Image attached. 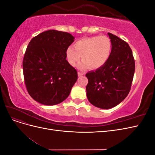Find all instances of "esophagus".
<instances>
[{
	"label": "esophagus",
	"instance_id": "34e87169",
	"mask_svg": "<svg viewBox=\"0 0 155 155\" xmlns=\"http://www.w3.org/2000/svg\"><path fill=\"white\" fill-rule=\"evenodd\" d=\"M78 76H83V75H84V73H82V72H78Z\"/></svg>",
	"mask_w": 155,
	"mask_h": 155
}]
</instances>
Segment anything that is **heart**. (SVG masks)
Returning <instances> with one entry per match:
<instances>
[{"instance_id": "1", "label": "heart", "mask_w": 155, "mask_h": 155, "mask_svg": "<svg viewBox=\"0 0 155 155\" xmlns=\"http://www.w3.org/2000/svg\"><path fill=\"white\" fill-rule=\"evenodd\" d=\"M66 51L68 62L75 67L82 58L83 62L79 67L83 69L88 67L91 69L101 67L109 60L112 51L110 39L106 35L84 37L78 40Z\"/></svg>"}]
</instances>
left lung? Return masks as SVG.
Masks as SVG:
<instances>
[{"instance_id": "obj_1", "label": "left lung", "mask_w": 155, "mask_h": 155, "mask_svg": "<svg viewBox=\"0 0 155 155\" xmlns=\"http://www.w3.org/2000/svg\"><path fill=\"white\" fill-rule=\"evenodd\" d=\"M112 43L107 62L95 71L87 73V96L91 104L103 109L118 105L127 96L135 70V62L129 45L108 33Z\"/></svg>"}]
</instances>
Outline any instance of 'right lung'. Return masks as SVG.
<instances>
[{
  "label": "right lung",
  "mask_w": 155,
  "mask_h": 155,
  "mask_svg": "<svg viewBox=\"0 0 155 155\" xmlns=\"http://www.w3.org/2000/svg\"><path fill=\"white\" fill-rule=\"evenodd\" d=\"M74 41L69 33L55 30L42 32L30 41L22 67L28 92L36 101L54 105L70 94L78 72L67 61L66 51Z\"/></svg>",
  "instance_id": "obj_1"
}]
</instances>
